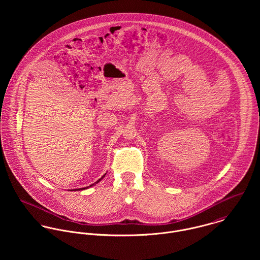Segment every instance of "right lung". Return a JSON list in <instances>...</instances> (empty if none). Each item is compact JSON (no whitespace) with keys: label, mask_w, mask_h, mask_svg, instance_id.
Wrapping results in <instances>:
<instances>
[{"label":"right lung","mask_w":260,"mask_h":260,"mask_svg":"<svg viewBox=\"0 0 260 260\" xmlns=\"http://www.w3.org/2000/svg\"><path fill=\"white\" fill-rule=\"evenodd\" d=\"M105 175H106V173H105V174H104V175H103V176H102V177H101V178H100V179H99L97 182H95V183H93V184H91V185L88 186V187H85V188H79V189H74V190L75 191H76V190H84V189H87V188H89V187H91V186L95 185L96 183H98L99 181H101V180H102V179L105 177Z\"/></svg>","instance_id":"obj_1"}]
</instances>
